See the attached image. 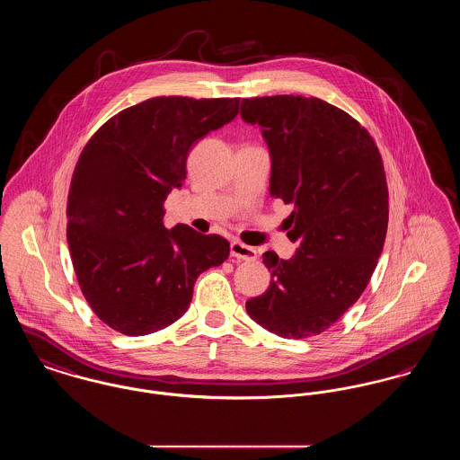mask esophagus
<instances>
[{
  "mask_svg": "<svg viewBox=\"0 0 460 460\" xmlns=\"http://www.w3.org/2000/svg\"><path fill=\"white\" fill-rule=\"evenodd\" d=\"M230 254L239 258V260H246V261L256 260V250L251 248L248 244H244V243H241V241H234L230 244Z\"/></svg>",
  "mask_w": 460,
  "mask_h": 460,
  "instance_id": "1",
  "label": "esophagus"
}]
</instances>
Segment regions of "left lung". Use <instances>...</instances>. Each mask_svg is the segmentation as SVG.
Masks as SVG:
<instances>
[{"instance_id":"1","label":"left lung","mask_w":460,"mask_h":460,"mask_svg":"<svg viewBox=\"0 0 460 460\" xmlns=\"http://www.w3.org/2000/svg\"><path fill=\"white\" fill-rule=\"evenodd\" d=\"M246 123L269 146L270 195L293 206L283 223L296 243L290 260L263 252L269 290L246 311L285 339L322 334L358 300L383 251L388 188L369 131L320 98H246Z\"/></svg>"}]
</instances>
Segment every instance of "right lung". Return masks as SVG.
Listing matches in <instances>:
<instances>
[{"label":"right lung","instance_id":"obj_1","mask_svg":"<svg viewBox=\"0 0 460 460\" xmlns=\"http://www.w3.org/2000/svg\"><path fill=\"white\" fill-rule=\"evenodd\" d=\"M239 98L158 96L121 111L85 144L74 170L66 239L94 314L125 335L153 334L186 311L197 278L230 244L164 223L172 188L186 179L197 140L230 123Z\"/></svg>","mask_w":460,"mask_h":460}]
</instances>
